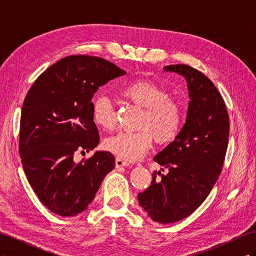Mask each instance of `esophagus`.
<instances>
[{
  "label": "esophagus",
  "mask_w": 256,
  "mask_h": 256,
  "mask_svg": "<svg viewBox=\"0 0 256 256\" xmlns=\"http://www.w3.org/2000/svg\"><path fill=\"white\" fill-rule=\"evenodd\" d=\"M115 166L116 168H122V166H129V162H127L126 160H124L120 157H118L115 159Z\"/></svg>",
  "instance_id": "34e87169"
}]
</instances>
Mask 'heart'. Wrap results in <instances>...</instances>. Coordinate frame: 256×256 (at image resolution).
<instances>
[{"mask_svg":"<svg viewBox=\"0 0 256 256\" xmlns=\"http://www.w3.org/2000/svg\"><path fill=\"white\" fill-rule=\"evenodd\" d=\"M126 102L142 108L136 131H122L106 138L108 150L122 159L138 160L147 152L152 138L157 144L172 142L180 132L182 109L177 100L162 85L148 79L130 82L120 90ZM92 118L97 126L113 130L118 125V115L111 100L106 96L94 99Z\"/></svg>","mask_w":256,"mask_h":256,"instance_id":"1","label":"heart"}]
</instances>
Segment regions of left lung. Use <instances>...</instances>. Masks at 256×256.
<instances>
[{
	"label": "left lung",
	"instance_id": "obj_1",
	"mask_svg": "<svg viewBox=\"0 0 256 256\" xmlns=\"http://www.w3.org/2000/svg\"><path fill=\"white\" fill-rule=\"evenodd\" d=\"M164 70L187 80L188 115L175 140L154 158L168 173L154 171L150 186L138 193V200L154 221L168 224L194 212L218 180L228 150L230 120L223 97L204 74L184 64L166 66Z\"/></svg>",
	"mask_w": 256,
	"mask_h": 256
}]
</instances>
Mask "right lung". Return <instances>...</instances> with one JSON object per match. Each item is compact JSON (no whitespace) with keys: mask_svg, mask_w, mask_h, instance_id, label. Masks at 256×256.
I'll use <instances>...</instances> for the list:
<instances>
[{"mask_svg":"<svg viewBox=\"0 0 256 256\" xmlns=\"http://www.w3.org/2000/svg\"><path fill=\"white\" fill-rule=\"evenodd\" d=\"M125 74L102 58L70 56L49 67L28 90L21 111L19 154L30 187L52 212L81 214L114 168L110 152H97L79 164L74 156L99 143L92 96Z\"/></svg>","mask_w":256,"mask_h":256,"instance_id":"right-lung-1","label":"right lung"}]
</instances>
